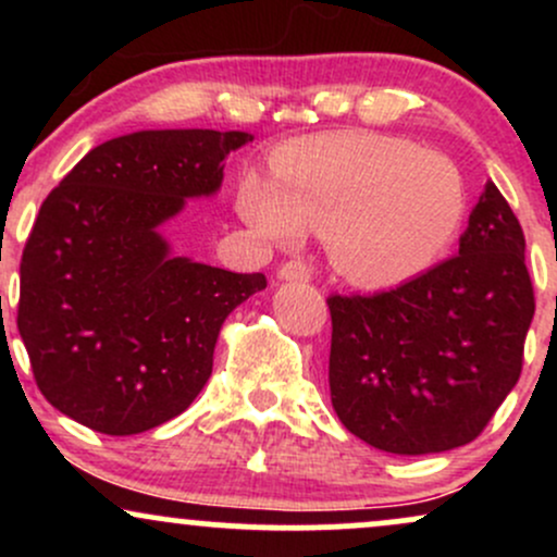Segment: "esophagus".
Returning <instances> with one entry per match:
<instances>
[{
  "instance_id": "esophagus-1",
  "label": "esophagus",
  "mask_w": 557,
  "mask_h": 557,
  "mask_svg": "<svg viewBox=\"0 0 557 557\" xmlns=\"http://www.w3.org/2000/svg\"><path fill=\"white\" fill-rule=\"evenodd\" d=\"M277 277L280 280H296V283H309L311 267L306 264L304 259H290V261H285L283 267H280Z\"/></svg>"
}]
</instances>
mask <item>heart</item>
I'll return each instance as SVG.
<instances>
[{
	"label": "heart",
	"mask_w": 557,
	"mask_h": 557,
	"mask_svg": "<svg viewBox=\"0 0 557 557\" xmlns=\"http://www.w3.org/2000/svg\"><path fill=\"white\" fill-rule=\"evenodd\" d=\"M274 175L248 168L235 203L261 238L324 235L354 283L387 287L426 272L456 240L469 194L458 164L406 138L324 133L274 151Z\"/></svg>",
	"instance_id": "b5f03b06"
}]
</instances>
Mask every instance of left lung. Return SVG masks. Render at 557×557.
Listing matches in <instances>:
<instances>
[{
  "mask_svg": "<svg viewBox=\"0 0 557 557\" xmlns=\"http://www.w3.org/2000/svg\"><path fill=\"white\" fill-rule=\"evenodd\" d=\"M523 230L495 183L453 259L374 296H330V395L345 430L398 456L476 440L513 389L534 317Z\"/></svg>",
  "mask_w": 557,
  "mask_h": 557,
  "instance_id": "1",
  "label": "left lung"
}]
</instances>
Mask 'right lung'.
Segmentation results:
<instances>
[{
  "label": "right lung",
  "instance_id": "add662e5",
  "mask_svg": "<svg viewBox=\"0 0 557 557\" xmlns=\"http://www.w3.org/2000/svg\"><path fill=\"white\" fill-rule=\"evenodd\" d=\"M243 131H140L96 146L62 177L25 240L17 330L41 395L101 434L175 419L212 374L230 311L264 290L172 257L159 225L220 188Z\"/></svg>",
  "mask_w": 557,
  "mask_h": 557
}]
</instances>
